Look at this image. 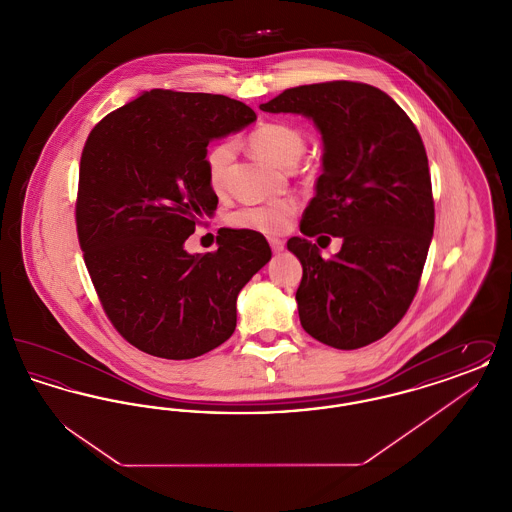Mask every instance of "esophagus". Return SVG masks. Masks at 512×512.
<instances>
[{"label":"esophagus","mask_w":512,"mask_h":512,"mask_svg":"<svg viewBox=\"0 0 512 512\" xmlns=\"http://www.w3.org/2000/svg\"><path fill=\"white\" fill-rule=\"evenodd\" d=\"M268 244H270V249H272L274 253H280V251L284 249V245H286L282 240H278V238H270Z\"/></svg>","instance_id":"esophagus-1"}]
</instances>
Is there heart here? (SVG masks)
<instances>
[{
	"mask_svg": "<svg viewBox=\"0 0 512 512\" xmlns=\"http://www.w3.org/2000/svg\"><path fill=\"white\" fill-rule=\"evenodd\" d=\"M249 147L278 167H293L305 153L307 136L301 128L286 122H263L257 126L249 138ZM236 159V147L230 140H220L209 146L205 153V169L209 184L215 192H224L230 182L232 165ZM297 201L292 197H282L259 205H247L228 215V224L234 228H244L276 236L288 230L295 213Z\"/></svg>",
	"mask_w": 512,
	"mask_h": 512,
	"instance_id": "obj_1",
	"label": "heart"
}]
</instances>
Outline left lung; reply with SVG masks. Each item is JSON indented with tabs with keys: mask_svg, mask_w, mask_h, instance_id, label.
Listing matches in <instances>:
<instances>
[{
	"mask_svg": "<svg viewBox=\"0 0 512 512\" xmlns=\"http://www.w3.org/2000/svg\"><path fill=\"white\" fill-rule=\"evenodd\" d=\"M261 109L317 124L324 172L301 232L343 238L332 259L305 238L288 242L303 267L295 293L303 330L336 349L384 338L413 303L434 234L432 178L416 126L388 94L351 80L290 88Z\"/></svg>",
	"mask_w": 512,
	"mask_h": 512,
	"instance_id": "left-lung-1",
	"label": "left lung"
}]
</instances>
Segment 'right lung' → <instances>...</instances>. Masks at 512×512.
<instances>
[{"instance_id": "1", "label": "right lung", "mask_w": 512, "mask_h": 512, "mask_svg": "<svg viewBox=\"0 0 512 512\" xmlns=\"http://www.w3.org/2000/svg\"><path fill=\"white\" fill-rule=\"evenodd\" d=\"M255 119L226 96L151 90L103 117L84 144L78 244L105 315L147 355L194 359L228 340L238 293L272 255L251 230H226L205 255L184 249L219 203L209 142Z\"/></svg>"}]
</instances>
